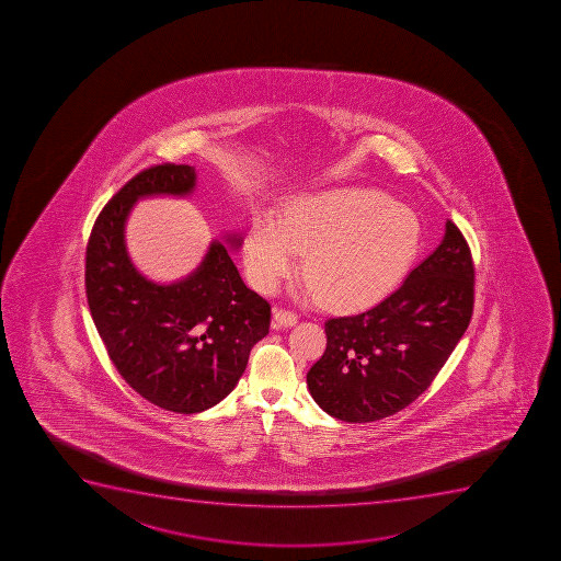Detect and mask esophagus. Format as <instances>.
<instances>
[{
  "instance_id": "1",
  "label": "esophagus",
  "mask_w": 561,
  "mask_h": 561,
  "mask_svg": "<svg viewBox=\"0 0 561 561\" xmlns=\"http://www.w3.org/2000/svg\"><path fill=\"white\" fill-rule=\"evenodd\" d=\"M296 322H298L296 312L287 311V309H276L274 311V328H293Z\"/></svg>"
}]
</instances>
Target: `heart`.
Here are the masks:
<instances>
[{
	"mask_svg": "<svg viewBox=\"0 0 561 561\" xmlns=\"http://www.w3.org/2000/svg\"><path fill=\"white\" fill-rule=\"evenodd\" d=\"M422 243L421 217L371 188L298 195L282 219H252L243 255L255 289L274 293L306 252L304 295L344 309H364L399 287Z\"/></svg>",
	"mask_w": 561,
	"mask_h": 561,
	"instance_id": "heart-1",
	"label": "heart"
}]
</instances>
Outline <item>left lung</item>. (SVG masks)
Wrapping results in <instances>:
<instances>
[{"mask_svg":"<svg viewBox=\"0 0 561 561\" xmlns=\"http://www.w3.org/2000/svg\"><path fill=\"white\" fill-rule=\"evenodd\" d=\"M472 252L454 222L404 284L369 311L329 318L328 347L307 373L312 399L345 422H373L421 397L473 312Z\"/></svg>","mask_w":561,"mask_h":561,"instance_id":"8db88e82","label":"left lung"}]
</instances>
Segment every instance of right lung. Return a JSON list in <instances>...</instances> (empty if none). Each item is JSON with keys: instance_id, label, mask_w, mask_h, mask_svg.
Returning a JSON list of instances; mask_svg holds the SVG:
<instances>
[{"instance_id": "obj_1", "label": "right lung", "mask_w": 561, "mask_h": 561, "mask_svg": "<svg viewBox=\"0 0 561 561\" xmlns=\"http://www.w3.org/2000/svg\"><path fill=\"white\" fill-rule=\"evenodd\" d=\"M195 168L159 164L124 184L96 217L85 249V295L96 331L121 377L151 404L199 413L227 397L250 350L271 328V306L239 276L228 249L211 241L192 274L170 285L142 276L124 228L137 201L192 194ZM232 249L241 236H228Z\"/></svg>"}]
</instances>
